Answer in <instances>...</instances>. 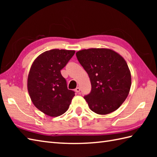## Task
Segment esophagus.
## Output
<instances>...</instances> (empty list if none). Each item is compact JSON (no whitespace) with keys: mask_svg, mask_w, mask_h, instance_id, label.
Here are the masks:
<instances>
[{"mask_svg":"<svg viewBox=\"0 0 157 157\" xmlns=\"http://www.w3.org/2000/svg\"><path fill=\"white\" fill-rule=\"evenodd\" d=\"M75 91L77 93H79V92H80V88H79V87H77V88L75 89Z\"/></svg>","mask_w":157,"mask_h":157,"instance_id":"34e87169","label":"esophagus"}]
</instances>
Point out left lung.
I'll list each match as a JSON object with an SVG mask.
<instances>
[{
    "label": "left lung",
    "instance_id": "left-lung-1",
    "mask_svg": "<svg viewBox=\"0 0 157 157\" xmlns=\"http://www.w3.org/2000/svg\"><path fill=\"white\" fill-rule=\"evenodd\" d=\"M76 56L90 79L91 92L84 97L90 109L99 115L115 111L131 87V73L124 59L106 48L82 50Z\"/></svg>",
    "mask_w": 157,
    "mask_h": 157
}]
</instances>
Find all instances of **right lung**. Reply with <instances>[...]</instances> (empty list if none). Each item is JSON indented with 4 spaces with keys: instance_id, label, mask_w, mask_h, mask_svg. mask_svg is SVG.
<instances>
[{
    "instance_id": "right-lung-1",
    "label": "right lung",
    "mask_w": 157,
    "mask_h": 157,
    "mask_svg": "<svg viewBox=\"0 0 157 157\" xmlns=\"http://www.w3.org/2000/svg\"><path fill=\"white\" fill-rule=\"evenodd\" d=\"M74 54V51L53 49L43 52L33 63L28 78V92L34 106L46 115H61L75 96L61 73Z\"/></svg>"
}]
</instances>
